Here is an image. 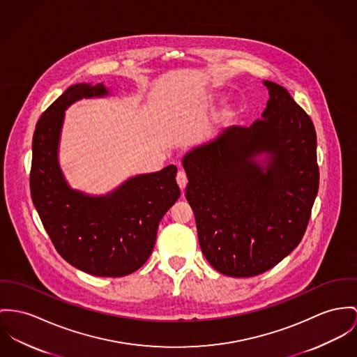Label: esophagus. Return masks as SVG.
I'll list each match as a JSON object with an SVG mask.
<instances>
[{
  "instance_id": "obj_1",
  "label": "esophagus",
  "mask_w": 357,
  "mask_h": 357,
  "mask_svg": "<svg viewBox=\"0 0 357 357\" xmlns=\"http://www.w3.org/2000/svg\"><path fill=\"white\" fill-rule=\"evenodd\" d=\"M176 182H178V185H179V188H181V190L183 192L185 188H186V185H188V176H186V174H185L183 171H179V172L176 174Z\"/></svg>"
}]
</instances>
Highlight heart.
<instances>
[{
  "label": "heart",
  "instance_id": "obj_1",
  "mask_svg": "<svg viewBox=\"0 0 357 357\" xmlns=\"http://www.w3.org/2000/svg\"><path fill=\"white\" fill-rule=\"evenodd\" d=\"M213 102H215V98L213 96H211V95H204V96H201L198 100H197V103L199 105V106H202V107H208V106H211V105H213ZM236 107L235 106H232V105H229V106H227L222 112H221V116H220V122L221 123H227L228 121H231L235 115H236Z\"/></svg>",
  "mask_w": 357,
  "mask_h": 357
}]
</instances>
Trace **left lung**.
<instances>
[{"mask_svg": "<svg viewBox=\"0 0 357 357\" xmlns=\"http://www.w3.org/2000/svg\"><path fill=\"white\" fill-rule=\"evenodd\" d=\"M262 84L261 118L182 158L199 246L229 277L261 275L301 243L319 186L312 121L282 85Z\"/></svg>", "mask_w": 357, "mask_h": 357, "instance_id": "8db88e82", "label": "left lung"}]
</instances>
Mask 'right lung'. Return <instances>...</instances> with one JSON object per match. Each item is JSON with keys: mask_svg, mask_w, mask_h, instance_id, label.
<instances>
[{"mask_svg": "<svg viewBox=\"0 0 357 357\" xmlns=\"http://www.w3.org/2000/svg\"><path fill=\"white\" fill-rule=\"evenodd\" d=\"M106 85H70L38 121L29 176L32 202L59 255L88 275L122 277L149 258L158 227L176 202V167L128 178L106 194L73 189L59 165L65 111L82 99L106 98Z\"/></svg>", "mask_w": 357, "mask_h": 357, "instance_id": "obj_1", "label": "right lung"}]
</instances>
